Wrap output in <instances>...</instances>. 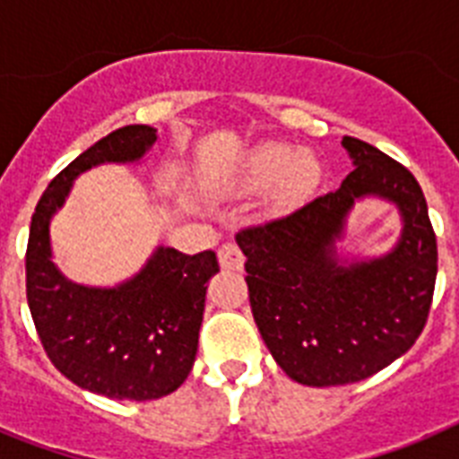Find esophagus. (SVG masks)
I'll return each instance as SVG.
<instances>
[{
	"mask_svg": "<svg viewBox=\"0 0 459 459\" xmlns=\"http://www.w3.org/2000/svg\"><path fill=\"white\" fill-rule=\"evenodd\" d=\"M243 250L233 240H229V243H223L219 247V264H221V269H233V272H238V269H243Z\"/></svg>",
	"mask_w": 459,
	"mask_h": 459,
	"instance_id": "obj_1",
	"label": "esophagus"
}]
</instances>
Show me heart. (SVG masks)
Returning a JSON list of instances; mask_svg holds the SVG:
<instances>
[{
	"instance_id": "b5f03b06",
	"label": "heart",
	"mask_w": 459,
	"mask_h": 459,
	"mask_svg": "<svg viewBox=\"0 0 459 459\" xmlns=\"http://www.w3.org/2000/svg\"><path fill=\"white\" fill-rule=\"evenodd\" d=\"M319 178V164L309 154H298L288 145H264L247 157L243 183L250 187H266L279 183L283 202L302 200Z\"/></svg>"
}]
</instances>
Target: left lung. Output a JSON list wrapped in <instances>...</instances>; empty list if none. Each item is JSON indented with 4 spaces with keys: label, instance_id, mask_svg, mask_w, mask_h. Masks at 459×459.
<instances>
[{
    "label": "left lung",
    "instance_id": "left-lung-1",
    "mask_svg": "<svg viewBox=\"0 0 459 459\" xmlns=\"http://www.w3.org/2000/svg\"><path fill=\"white\" fill-rule=\"evenodd\" d=\"M342 147L355 169L338 190L236 233L259 333L305 385L355 384L388 367L420 338L434 300L438 247L420 183L364 140L345 135ZM364 194L395 201L406 229L385 258L345 267L333 243Z\"/></svg>",
    "mask_w": 459,
    "mask_h": 459
}]
</instances>
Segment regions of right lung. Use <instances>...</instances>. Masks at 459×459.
<instances>
[{"mask_svg": "<svg viewBox=\"0 0 459 459\" xmlns=\"http://www.w3.org/2000/svg\"><path fill=\"white\" fill-rule=\"evenodd\" d=\"M150 126H124L75 157L39 197L25 250V295L52 364L85 391L117 400H154L187 378L197 355L212 250L159 247L118 288L75 286L52 264L49 219L78 173L104 161H138L154 145Z\"/></svg>", "mask_w": 459, "mask_h": 459, "instance_id": "add662e5", "label": "right lung"}]
</instances>
